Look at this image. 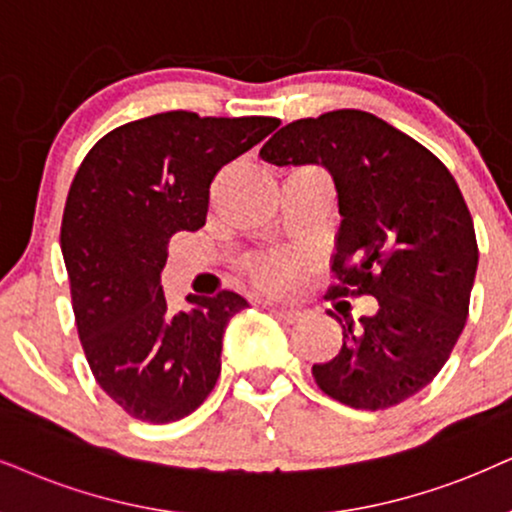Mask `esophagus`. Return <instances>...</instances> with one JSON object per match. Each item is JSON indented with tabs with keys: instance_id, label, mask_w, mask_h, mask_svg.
<instances>
[{
	"instance_id": "34e87169",
	"label": "esophagus",
	"mask_w": 512,
	"mask_h": 512,
	"mask_svg": "<svg viewBox=\"0 0 512 512\" xmlns=\"http://www.w3.org/2000/svg\"><path fill=\"white\" fill-rule=\"evenodd\" d=\"M267 304H269L271 312H274L281 321H286V323L300 321L302 312H300V309H297V307H286V304H274V302H267Z\"/></svg>"
}]
</instances>
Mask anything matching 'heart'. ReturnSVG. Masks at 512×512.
<instances>
[{
	"instance_id": "heart-1",
	"label": "heart",
	"mask_w": 512,
	"mask_h": 512,
	"mask_svg": "<svg viewBox=\"0 0 512 512\" xmlns=\"http://www.w3.org/2000/svg\"><path fill=\"white\" fill-rule=\"evenodd\" d=\"M250 274L257 283L269 290H283L295 276V260L283 252H267L250 262Z\"/></svg>"
}]
</instances>
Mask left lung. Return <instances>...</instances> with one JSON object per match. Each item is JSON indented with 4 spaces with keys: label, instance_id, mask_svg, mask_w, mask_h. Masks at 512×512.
I'll list each match as a JSON object with an SVG mask.
<instances>
[{
    "label": "left lung",
    "instance_id": "8db88e82",
    "mask_svg": "<svg viewBox=\"0 0 512 512\" xmlns=\"http://www.w3.org/2000/svg\"><path fill=\"white\" fill-rule=\"evenodd\" d=\"M260 158L326 167L342 217L333 293L378 300L373 316L345 314L340 352L312 366L316 385L364 411L413 397L442 371L468 319L480 252L456 179L409 134L352 108L290 122Z\"/></svg>",
    "mask_w": 512,
    "mask_h": 512
}]
</instances>
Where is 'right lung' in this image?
Instances as JSON below:
<instances>
[{
    "label": "right lung",
    "instance_id": "obj_1",
    "mask_svg": "<svg viewBox=\"0 0 512 512\" xmlns=\"http://www.w3.org/2000/svg\"><path fill=\"white\" fill-rule=\"evenodd\" d=\"M278 125L158 113L108 132L75 174L61 252L77 333L96 383L132 418L174 423L217 383L224 331L248 302L222 290L174 312L160 281L167 243L205 226L215 174Z\"/></svg>",
    "mask_w": 512,
    "mask_h": 512
}]
</instances>
